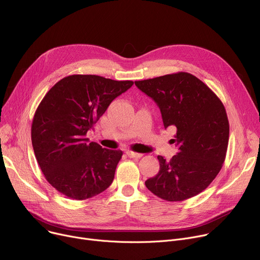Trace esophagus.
<instances>
[{"label":"esophagus","mask_w":260,"mask_h":260,"mask_svg":"<svg viewBox=\"0 0 260 260\" xmlns=\"http://www.w3.org/2000/svg\"><path fill=\"white\" fill-rule=\"evenodd\" d=\"M126 154H127V156L128 157H131V158H140V157H142V154L141 153H137V152H133V151H126Z\"/></svg>","instance_id":"esophagus-1"}]
</instances>
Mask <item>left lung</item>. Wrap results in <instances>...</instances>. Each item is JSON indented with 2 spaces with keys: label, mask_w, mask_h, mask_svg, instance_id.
<instances>
[{
  "label": "left lung",
  "mask_w": 260,
  "mask_h": 260,
  "mask_svg": "<svg viewBox=\"0 0 260 260\" xmlns=\"http://www.w3.org/2000/svg\"><path fill=\"white\" fill-rule=\"evenodd\" d=\"M158 106L165 128L176 127L178 152L170 161L158 155L159 172L146 187L169 202L190 199L205 190L224 162L230 124L219 98L189 73L135 81Z\"/></svg>",
  "instance_id": "obj_1"
}]
</instances>
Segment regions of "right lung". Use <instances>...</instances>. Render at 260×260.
<instances>
[{"label": "right lung", "instance_id": "right-lung-1", "mask_svg": "<svg viewBox=\"0 0 260 260\" xmlns=\"http://www.w3.org/2000/svg\"><path fill=\"white\" fill-rule=\"evenodd\" d=\"M133 84L96 75H71L45 94L32 119L31 144L42 173L58 192L82 201L112 184L122 151L89 143L86 134Z\"/></svg>", "mask_w": 260, "mask_h": 260}]
</instances>
